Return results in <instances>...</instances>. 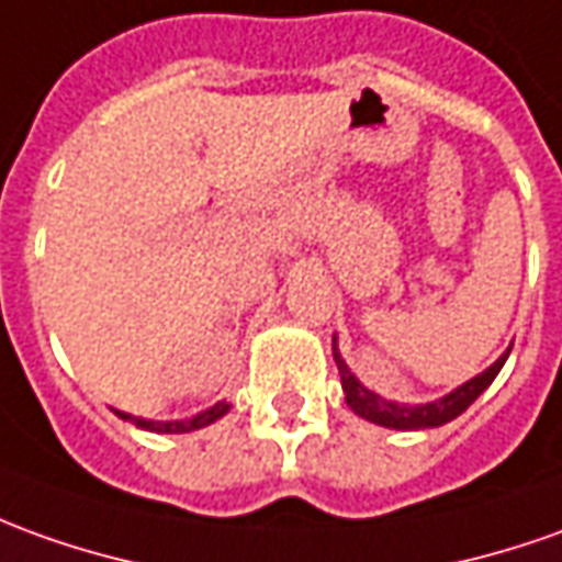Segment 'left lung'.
<instances>
[{
  "instance_id": "left-lung-1",
  "label": "left lung",
  "mask_w": 562,
  "mask_h": 562,
  "mask_svg": "<svg viewBox=\"0 0 562 562\" xmlns=\"http://www.w3.org/2000/svg\"><path fill=\"white\" fill-rule=\"evenodd\" d=\"M508 355L510 346L505 348L483 373H477L474 379H468L459 389H452L450 394H443V397H437V401H428V404H397V401H389V397H382V394L370 392L361 379L348 370V363L342 361L339 346H336V336H333V361H336V370H339V379H342V392H346V404L351 406V413H358L361 419L373 422V425H382V428H394V431L440 428V425H447V422H452L456 416H462L468 406L474 404V401L493 385V379L498 376V370L505 367Z\"/></svg>"
}]
</instances>
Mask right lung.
Segmentation results:
<instances>
[{
  "mask_svg": "<svg viewBox=\"0 0 562 562\" xmlns=\"http://www.w3.org/2000/svg\"><path fill=\"white\" fill-rule=\"evenodd\" d=\"M119 419L134 422L137 428L143 431H156V435H189V431H199V428H207L211 422L223 419L226 413H229V404L226 401H220L211 409H204L199 416H192V419H177V422H156V419H143V416H131V413H122V409H112Z\"/></svg>",
  "mask_w": 562,
  "mask_h": 562,
  "instance_id": "right-lung-1",
  "label": "right lung"
}]
</instances>
